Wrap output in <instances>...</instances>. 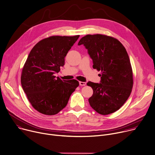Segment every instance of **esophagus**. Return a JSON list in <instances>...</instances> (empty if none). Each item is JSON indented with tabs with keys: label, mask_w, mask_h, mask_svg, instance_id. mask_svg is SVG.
<instances>
[{
	"label": "esophagus",
	"mask_w": 155,
	"mask_h": 155,
	"mask_svg": "<svg viewBox=\"0 0 155 155\" xmlns=\"http://www.w3.org/2000/svg\"><path fill=\"white\" fill-rule=\"evenodd\" d=\"M79 84L80 86H85L86 84V82H82V81H80L79 82Z\"/></svg>",
	"instance_id": "esophagus-1"
}]
</instances>
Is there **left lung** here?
I'll return each mask as SVG.
<instances>
[{"instance_id":"1","label":"left lung","mask_w":155,"mask_h":155,"mask_svg":"<svg viewBox=\"0 0 155 155\" xmlns=\"http://www.w3.org/2000/svg\"><path fill=\"white\" fill-rule=\"evenodd\" d=\"M78 45L84 46L93 68L101 72L100 83H87L93 89L88 99L90 106L102 115L114 113L127 100L133 87V72L125 48L117 39L100 34L86 35Z\"/></svg>"}]
</instances>
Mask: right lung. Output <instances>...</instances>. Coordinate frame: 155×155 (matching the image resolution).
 Returning a JSON list of instances; mask_svg holds the SVG:
<instances>
[{
  "label": "right lung",
  "instance_id": "add662e5",
  "mask_svg": "<svg viewBox=\"0 0 155 155\" xmlns=\"http://www.w3.org/2000/svg\"><path fill=\"white\" fill-rule=\"evenodd\" d=\"M79 36H50L40 41L30 51L22 69L21 85L38 112L57 114L65 108L78 86V81H63L55 74L64 66L65 57Z\"/></svg>",
  "mask_w": 155,
  "mask_h": 155
}]
</instances>
